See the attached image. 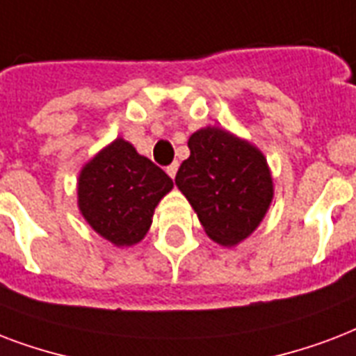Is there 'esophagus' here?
<instances>
[{
    "instance_id": "obj_1",
    "label": "esophagus",
    "mask_w": 356,
    "mask_h": 356,
    "mask_svg": "<svg viewBox=\"0 0 356 356\" xmlns=\"http://www.w3.org/2000/svg\"><path fill=\"white\" fill-rule=\"evenodd\" d=\"M176 170H178V163H176V161H175V163H170L169 167H167V175H169L170 178H175Z\"/></svg>"
}]
</instances>
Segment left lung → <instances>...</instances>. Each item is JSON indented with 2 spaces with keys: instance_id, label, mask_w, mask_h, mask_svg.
<instances>
[{
  "instance_id": "8db88e82",
  "label": "left lung",
  "mask_w": 356,
  "mask_h": 356,
  "mask_svg": "<svg viewBox=\"0 0 356 356\" xmlns=\"http://www.w3.org/2000/svg\"><path fill=\"white\" fill-rule=\"evenodd\" d=\"M189 158L175 181L206 234L222 247L249 238L273 200V178L264 154L249 140L216 126L189 137Z\"/></svg>"
}]
</instances>
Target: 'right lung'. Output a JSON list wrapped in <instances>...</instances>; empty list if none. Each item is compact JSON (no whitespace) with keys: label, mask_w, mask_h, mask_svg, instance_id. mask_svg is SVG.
<instances>
[{"label":"right lung","mask_w":356,"mask_h":356,"mask_svg":"<svg viewBox=\"0 0 356 356\" xmlns=\"http://www.w3.org/2000/svg\"><path fill=\"white\" fill-rule=\"evenodd\" d=\"M172 186L158 165L118 137L79 172L78 206L102 238L129 247L147 236L154 209Z\"/></svg>","instance_id":"add662e5"}]
</instances>
